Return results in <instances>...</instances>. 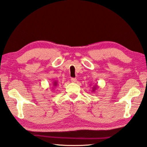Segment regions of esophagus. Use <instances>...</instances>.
<instances>
[{"instance_id":"34e87169","label":"esophagus","mask_w":147,"mask_h":147,"mask_svg":"<svg viewBox=\"0 0 147 147\" xmlns=\"http://www.w3.org/2000/svg\"><path fill=\"white\" fill-rule=\"evenodd\" d=\"M71 82H73V83H74V82H76V78H72L71 79Z\"/></svg>"}]
</instances>
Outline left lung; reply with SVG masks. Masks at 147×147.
I'll return each instance as SVG.
<instances>
[{
    "label": "left lung",
    "mask_w": 147,
    "mask_h": 147,
    "mask_svg": "<svg viewBox=\"0 0 147 147\" xmlns=\"http://www.w3.org/2000/svg\"><path fill=\"white\" fill-rule=\"evenodd\" d=\"M97 88H98V86H97V84L94 85V86H93V88H92V92H95V90H96Z\"/></svg>",
    "instance_id": "8db88e82"
}]
</instances>
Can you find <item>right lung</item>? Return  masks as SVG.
<instances>
[{"instance_id":"add662e5","label":"right lung","mask_w":147,"mask_h":147,"mask_svg":"<svg viewBox=\"0 0 147 147\" xmlns=\"http://www.w3.org/2000/svg\"><path fill=\"white\" fill-rule=\"evenodd\" d=\"M57 86V81H54V82H53V87L55 88Z\"/></svg>"}]
</instances>
